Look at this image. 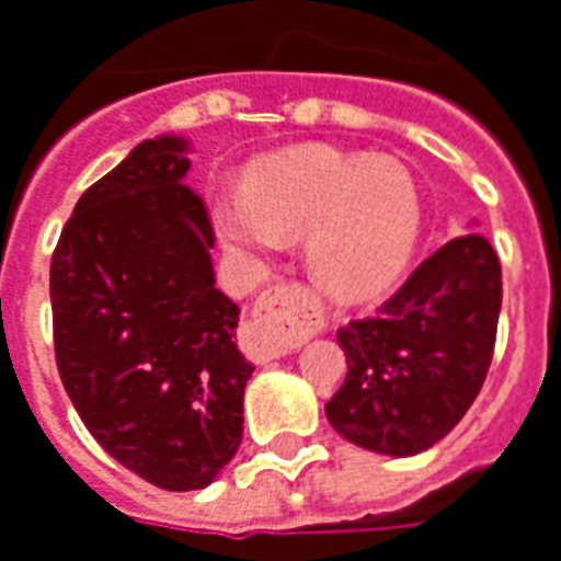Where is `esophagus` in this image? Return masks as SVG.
<instances>
[{"label": "esophagus", "mask_w": 561, "mask_h": 561, "mask_svg": "<svg viewBox=\"0 0 561 561\" xmlns=\"http://www.w3.org/2000/svg\"><path fill=\"white\" fill-rule=\"evenodd\" d=\"M324 328V309L307 285H276L257 297L249 355L254 362L282 358Z\"/></svg>", "instance_id": "34e87169"}]
</instances>
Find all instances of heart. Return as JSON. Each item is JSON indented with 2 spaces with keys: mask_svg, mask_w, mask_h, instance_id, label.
Returning <instances> with one entry per match:
<instances>
[{
  "mask_svg": "<svg viewBox=\"0 0 561 561\" xmlns=\"http://www.w3.org/2000/svg\"><path fill=\"white\" fill-rule=\"evenodd\" d=\"M206 215L227 252L261 261L307 237L312 279L340 300L389 288L416 252L422 194L394 158L300 148L254 167L245 194L215 191Z\"/></svg>",
  "mask_w": 561,
  "mask_h": 561,
  "instance_id": "b5f03b06",
  "label": "heart"
}]
</instances>
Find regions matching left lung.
<instances>
[{"instance_id":"8db88e82","label":"left lung","mask_w":561,"mask_h":561,"mask_svg":"<svg viewBox=\"0 0 561 561\" xmlns=\"http://www.w3.org/2000/svg\"><path fill=\"white\" fill-rule=\"evenodd\" d=\"M501 312V264L480 233L449 240L370 319L336 331L348 374L328 422L348 444L416 456L444 440L483 389Z\"/></svg>"}]
</instances>
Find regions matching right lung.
<instances>
[{
	"label": "right lung",
	"mask_w": 561,
	"mask_h": 561,
	"mask_svg": "<svg viewBox=\"0 0 561 561\" xmlns=\"http://www.w3.org/2000/svg\"><path fill=\"white\" fill-rule=\"evenodd\" d=\"M187 170L185 139L139 142L81 194L50 257L62 389L108 456L170 492L209 485L237 456L254 374Z\"/></svg>",
	"instance_id": "add662e5"
}]
</instances>
